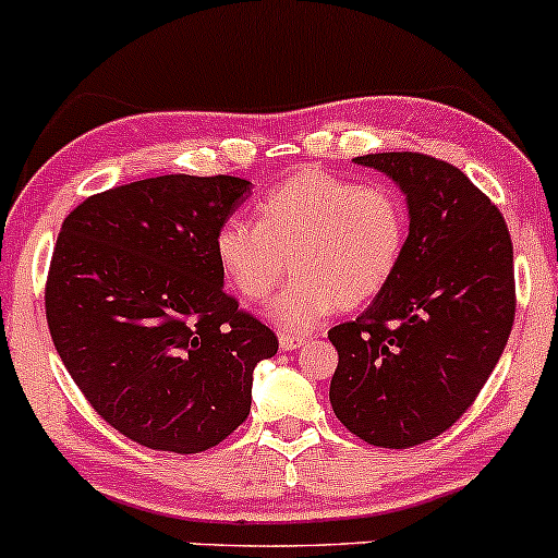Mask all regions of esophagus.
<instances>
[{"mask_svg":"<svg viewBox=\"0 0 558 558\" xmlns=\"http://www.w3.org/2000/svg\"><path fill=\"white\" fill-rule=\"evenodd\" d=\"M278 341H280V349H283V351H296V349H301V345L306 343V338L291 336V332H280Z\"/></svg>","mask_w":558,"mask_h":558,"instance_id":"34e87169","label":"esophagus"}]
</instances>
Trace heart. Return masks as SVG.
<instances>
[{
    "label": "heart",
    "mask_w": 558,
    "mask_h": 558,
    "mask_svg": "<svg viewBox=\"0 0 558 558\" xmlns=\"http://www.w3.org/2000/svg\"><path fill=\"white\" fill-rule=\"evenodd\" d=\"M409 241V213L386 183H360L325 170H301L259 198L257 222L230 217L217 228L215 257L246 301L267 304L286 332H310L338 306H362L386 291Z\"/></svg>",
    "instance_id": "1"
}]
</instances>
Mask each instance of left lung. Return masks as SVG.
Returning a JSON list of instances; mask_svg holds the SVG:
<instances>
[{"label": "left lung", "instance_id": "8db88e82", "mask_svg": "<svg viewBox=\"0 0 558 558\" xmlns=\"http://www.w3.org/2000/svg\"><path fill=\"white\" fill-rule=\"evenodd\" d=\"M407 196L409 241L367 312L336 325V417L367 444L446 433L485 386L514 323V252L496 204L462 170L417 151L354 159Z\"/></svg>", "mask_w": 558, "mask_h": 558}]
</instances>
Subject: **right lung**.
<instances>
[{
    "label": "right lung",
    "instance_id": "right-lung-1",
    "mask_svg": "<svg viewBox=\"0 0 558 558\" xmlns=\"http://www.w3.org/2000/svg\"><path fill=\"white\" fill-rule=\"evenodd\" d=\"M252 194L233 175H159L88 196L47 278L57 354L101 420L155 451L198 453L252 409L275 332L222 291L217 228Z\"/></svg>",
    "mask_w": 558,
    "mask_h": 558
}]
</instances>
